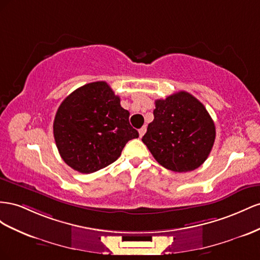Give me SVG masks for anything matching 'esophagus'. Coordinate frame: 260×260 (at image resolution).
I'll return each instance as SVG.
<instances>
[{
    "label": "esophagus",
    "mask_w": 260,
    "mask_h": 260,
    "mask_svg": "<svg viewBox=\"0 0 260 260\" xmlns=\"http://www.w3.org/2000/svg\"><path fill=\"white\" fill-rule=\"evenodd\" d=\"M146 129H147V127H146V126H143V127L139 129V137H143V136L145 135V133H146Z\"/></svg>",
    "instance_id": "obj_1"
}]
</instances>
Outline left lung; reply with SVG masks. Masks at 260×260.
<instances>
[{
  "label": "left lung",
  "instance_id": "8db88e82",
  "mask_svg": "<svg viewBox=\"0 0 260 260\" xmlns=\"http://www.w3.org/2000/svg\"><path fill=\"white\" fill-rule=\"evenodd\" d=\"M153 121L143 143L159 165L174 172H189L208 158L216 139V126L204 105L180 91L154 101Z\"/></svg>",
  "mask_w": 260,
  "mask_h": 260
}]
</instances>
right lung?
<instances>
[{
  "instance_id": "right-lung-1",
  "label": "right lung",
  "mask_w": 260,
  "mask_h": 260,
  "mask_svg": "<svg viewBox=\"0 0 260 260\" xmlns=\"http://www.w3.org/2000/svg\"><path fill=\"white\" fill-rule=\"evenodd\" d=\"M129 112L106 81L79 87L58 107L53 123L55 144L66 165L80 173H92L117 160L138 132Z\"/></svg>"
}]
</instances>
